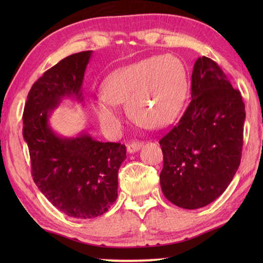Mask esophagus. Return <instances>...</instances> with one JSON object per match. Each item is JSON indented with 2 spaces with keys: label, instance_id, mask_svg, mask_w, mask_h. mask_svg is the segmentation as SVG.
Returning a JSON list of instances; mask_svg holds the SVG:
<instances>
[{
  "label": "esophagus",
  "instance_id": "esophagus-1",
  "mask_svg": "<svg viewBox=\"0 0 263 263\" xmlns=\"http://www.w3.org/2000/svg\"><path fill=\"white\" fill-rule=\"evenodd\" d=\"M143 146V143L140 142V141H132L131 143L127 144V153L130 154H135L136 152H138V150H140V148Z\"/></svg>",
  "mask_w": 263,
  "mask_h": 263
}]
</instances>
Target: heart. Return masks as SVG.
I'll use <instances>...</instances> for the list:
<instances>
[{
	"label": "heart",
	"mask_w": 263,
	"mask_h": 263,
	"mask_svg": "<svg viewBox=\"0 0 263 263\" xmlns=\"http://www.w3.org/2000/svg\"><path fill=\"white\" fill-rule=\"evenodd\" d=\"M186 71L180 60L158 57L142 60L113 72L103 85V96L91 99L100 126L114 132L121 126L116 105L126 104L138 124L161 127L174 121L185 102Z\"/></svg>",
	"instance_id": "b5f03b06"
}]
</instances>
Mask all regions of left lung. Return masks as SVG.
<instances>
[{
  "instance_id": "8db88e82",
  "label": "left lung",
  "mask_w": 263,
  "mask_h": 263,
  "mask_svg": "<svg viewBox=\"0 0 263 263\" xmlns=\"http://www.w3.org/2000/svg\"><path fill=\"white\" fill-rule=\"evenodd\" d=\"M191 103L160 139L161 191L184 209H199L224 193L241 163L245 106L222 70L209 58L195 61Z\"/></svg>"
}]
</instances>
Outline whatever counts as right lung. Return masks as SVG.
<instances>
[{"label":"right lung","mask_w":263,"mask_h":263,"mask_svg":"<svg viewBox=\"0 0 263 263\" xmlns=\"http://www.w3.org/2000/svg\"><path fill=\"white\" fill-rule=\"evenodd\" d=\"M92 51L61 60L33 83L24 109V135L31 174L41 192L65 215L102 216L117 198V173L126 158L124 144L100 142L81 132L59 136L49 117L65 97L83 102L82 82Z\"/></svg>","instance_id":"1"}]
</instances>
